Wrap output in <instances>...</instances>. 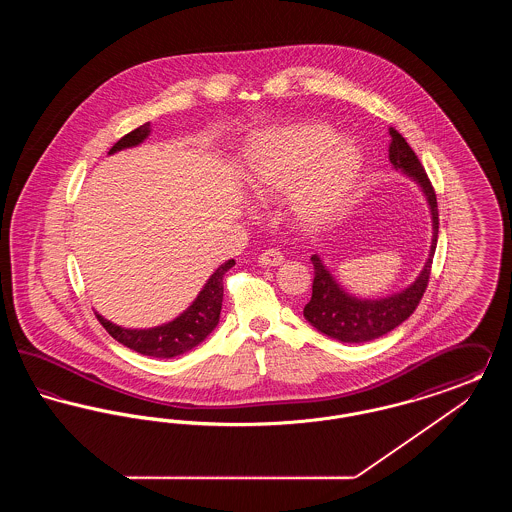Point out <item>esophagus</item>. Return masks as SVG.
<instances>
[{
    "label": "esophagus",
    "mask_w": 512,
    "mask_h": 512,
    "mask_svg": "<svg viewBox=\"0 0 512 512\" xmlns=\"http://www.w3.org/2000/svg\"><path fill=\"white\" fill-rule=\"evenodd\" d=\"M259 263L265 267H278L284 263V255L278 249H267L259 255Z\"/></svg>",
    "instance_id": "34e87169"
}]
</instances>
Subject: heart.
Listing matches in <instances>:
<instances>
[{
    "label": "heart",
    "instance_id": "heart-1",
    "mask_svg": "<svg viewBox=\"0 0 512 512\" xmlns=\"http://www.w3.org/2000/svg\"><path fill=\"white\" fill-rule=\"evenodd\" d=\"M326 124H295L259 138L247 151L245 184L259 201L290 194L293 219L320 228L347 207L361 180L363 153Z\"/></svg>",
    "mask_w": 512,
    "mask_h": 512
}]
</instances>
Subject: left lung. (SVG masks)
Here are the masks:
<instances>
[{"mask_svg": "<svg viewBox=\"0 0 512 512\" xmlns=\"http://www.w3.org/2000/svg\"><path fill=\"white\" fill-rule=\"evenodd\" d=\"M390 136L391 165L416 180V184L426 195L432 211L434 238L430 247V257L422 268V272L418 274V278L414 280V284H411L407 290L395 293L391 297L370 301V299H357L345 293V290L340 288V284L334 280V276L330 274V270L324 267L320 257L313 255L311 257L313 268H315L313 295L303 309V317L307 318L318 332L343 343L376 340L391 332L393 328H397L401 322H405L413 315L430 282L432 259L438 245V199L428 174L424 171L422 163L418 161L416 153L407 144V140L395 128H390Z\"/></svg>", "mask_w": 512, "mask_h": 512, "instance_id": "8db88e82", "label": "left lung"}]
</instances>
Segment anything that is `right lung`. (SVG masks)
Returning <instances> with one entry per match:
<instances>
[{"instance_id":"right-lung-1","label":"right lung","mask_w":512,"mask_h":512,"mask_svg":"<svg viewBox=\"0 0 512 512\" xmlns=\"http://www.w3.org/2000/svg\"><path fill=\"white\" fill-rule=\"evenodd\" d=\"M147 136H149V122L128 132L126 136H122L121 140L109 149V153H117L124 147L138 146L146 140ZM234 265H236L234 259L220 265L211 274V278L207 280L203 290L195 297L194 303L180 317L174 318L163 326H155V328H147V330H130V328H122V326L105 320L98 313H96V317H98L99 324L115 340L134 349L136 353H142L147 357H157V359H171L176 355H182L205 340L219 324L222 293H224L222 278Z\"/></svg>"}]
</instances>
